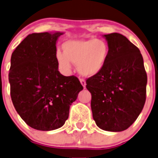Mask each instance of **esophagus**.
Wrapping results in <instances>:
<instances>
[{
	"instance_id": "esophagus-1",
	"label": "esophagus",
	"mask_w": 158,
	"mask_h": 158,
	"mask_svg": "<svg viewBox=\"0 0 158 158\" xmlns=\"http://www.w3.org/2000/svg\"><path fill=\"white\" fill-rule=\"evenodd\" d=\"M80 82H81V84H82V86H83L84 88H85V85H86V82H85V81L83 79H80Z\"/></svg>"
}]
</instances>
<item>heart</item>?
Wrapping results in <instances>:
<instances>
[{
  "mask_svg": "<svg viewBox=\"0 0 158 158\" xmlns=\"http://www.w3.org/2000/svg\"><path fill=\"white\" fill-rule=\"evenodd\" d=\"M64 53L58 50L56 58L65 70H69L72 62L77 64L81 75L91 77L103 69L110 53V47L102 39L70 40L63 44Z\"/></svg>",
  "mask_w": 158,
  "mask_h": 158,
  "instance_id": "b5f03b06",
  "label": "heart"
}]
</instances>
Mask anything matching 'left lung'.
I'll list each match as a JSON object with an SVG mask.
<instances>
[{
  "label": "left lung",
  "mask_w": 158,
  "mask_h": 158,
  "mask_svg": "<svg viewBox=\"0 0 158 158\" xmlns=\"http://www.w3.org/2000/svg\"><path fill=\"white\" fill-rule=\"evenodd\" d=\"M102 36L110 47L103 69L86 80L93 120L100 129L125 131L141 113L148 76L140 50L123 35Z\"/></svg>",
  "instance_id": "left-lung-1"
}]
</instances>
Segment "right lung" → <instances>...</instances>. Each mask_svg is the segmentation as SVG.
<instances>
[{"label":"right lung","instance_id":"1","mask_svg":"<svg viewBox=\"0 0 158 158\" xmlns=\"http://www.w3.org/2000/svg\"><path fill=\"white\" fill-rule=\"evenodd\" d=\"M63 32L28 35L13 52L8 79L15 110L31 127L49 131L68 119L83 87L77 77L59 73L56 42Z\"/></svg>","mask_w":158,"mask_h":158}]
</instances>
